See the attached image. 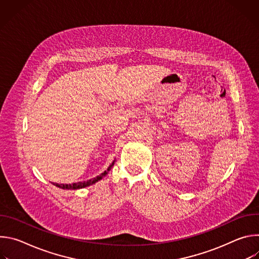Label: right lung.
<instances>
[{
    "label": "right lung",
    "instance_id": "right-lung-1",
    "mask_svg": "<svg viewBox=\"0 0 259 259\" xmlns=\"http://www.w3.org/2000/svg\"><path fill=\"white\" fill-rule=\"evenodd\" d=\"M114 164H115V161L109 165V167L103 172V173H101L100 175H98V176H96L95 178H92V179H89V180H87V181H83V182H77V183H72V184H60V183H55V186L56 187H58V188H60V189H63V190H78V189H83V188H86V187H89V186H91V184H93V183H95L96 181H98V180H100L103 176H105L106 174H107V172L112 169V167L114 166Z\"/></svg>",
    "mask_w": 259,
    "mask_h": 259
}]
</instances>
